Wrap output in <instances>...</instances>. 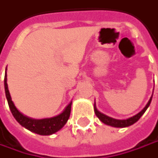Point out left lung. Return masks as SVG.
<instances>
[{"mask_svg": "<svg viewBox=\"0 0 158 158\" xmlns=\"http://www.w3.org/2000/svg\"><path fill=\"white\" fill-rule=\"evenodd\" d=\"M151 100H152V98L149 99L148 103L147 104V106H145V108H144L141 112H139L138 114H136V115H134L133 117H131V118H129V119H127V120H116V119H113V118H111V117H108V116L101 114L100 112H98V109L96 108V104H95V114H96V115L98 116V119H99L102 123H106L107 125L118 127V128L128 127V126L132 125L133 123H135L136 122H138V121L139 120V118L143 115V114L146 112V110L148 109V107L149 106V105H150V103H151Z\"/></svg>", "mask_w": 158, "mask_h": 158, "instance_id": "left-lung-1", "label": "left lung"}]
</instances>
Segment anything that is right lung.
Wrapping results in <instances>:
<instances>
[{
    "label": "right lung",
    "mask_w": 158,
    "mask_h": 158,
    "mask_svg": "<svg viewBox=\"0 0 158 158\" xmlns=\"http://www.w3.org/2000/svg\"><path fill=\"white\" fill-rule=\"evenodd\" d=\"M4 88L6 98L8 100L9 107L11 111L12 115L19 123V124L27 128V130L31 131L35 133L40 135H51L56 131L60 130L65 123H67L70 114V109H71V103L68 105V106L65 108V110L59 114V115L49 118V119H42V120H34L31 118H28L27 116L23 115L14 106L9 89H8V84H7V74L5 72L4 77Z\"/></svg>",
    "instance_id": "right-lung-1"
}]
</instances>
